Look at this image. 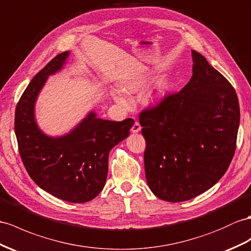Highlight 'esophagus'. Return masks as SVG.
I'll use <instances>...</instances> for the list:
<instances>
[{
  "label": "esophagus",
  "instance_id": "1",
  "mask_svg": "<svg viewBox=\"0 0 251 251\" xmlns=\"http://www.w3.org/2000/svg\"><path fill=\"white\" fill-rule=\"evenodd\" d=\"M140 129H142V126H140L139 122H138V121H135V122H134L133 126L131 127V131H132L133 133H137V132L140 131Z\"/></svg>",
  "mask_w": 251,
  "mask_h": 251
}]
</instances>
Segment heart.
<instances>
[{
	"instance_id": "1",
	"label": "heart",
	"mask_w": 251,
	"mask_h": 251,
	"mask_svg": "<svg viewBox=\"0 0 251 251\" xmlns=\"http://www.w3.org/2000/svg\"><path fill=\"white\" fill-rule=\"evenodd\" d=\"M149 75H134L131 76L130 78L126 79V81L120 85V89L121 91H124L126 95H132L138 93L139 90H142L145 86L147 82H148ZM167 87V82L165 78H162L158 81L156 85V93L154 95H152L149 97L148 102L150 103H156L161 100V98L164 96L165 90H166ZM114 99L115 101L119 103L120 105H126V99L120 95H114Z\"/></svg>"
}]
</instances>
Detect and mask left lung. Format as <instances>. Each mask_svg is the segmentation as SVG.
<instances>
[{
	"label": "left lung",
	"instance_id": "obj_1",
	"mask_svg": "<svg viewBox=\"0 0 251 251\" xmlns=\"http://www.w3.org/2000/svg\"><path fill=\"white\" fill-rule=\"evenodd\" d=\"M192 57L193 75L185 86L139 115L147 183L169 202L195 198L215 185L236 148L235 89L200 53L193 50Z\"/></svg>",
	"mask_w": 251,
	"mask_h": 251
}]
</instances>
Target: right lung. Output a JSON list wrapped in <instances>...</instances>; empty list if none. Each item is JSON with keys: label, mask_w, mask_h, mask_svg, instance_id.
<instances>
[{"label": "right lung", "mask_w": 251, "mask_h": 251, "mask_svg": "<svg viewBox=\"0 0 251 251\" xmlns=\"http://www.w3.org/2000/svg\"><path fill=\"white\" fill-rule=\"evenodd\" d=\"M68 56V51L59 53L30 81L16 107L15 132L24 167L36 184L54 197L83 203L104 187L109 151L130 135L134 120H104L90 112L64 136L42 133L35 120L36 99Z\"/></svg>", "instance_id": "add662e5"}]
</instances>
